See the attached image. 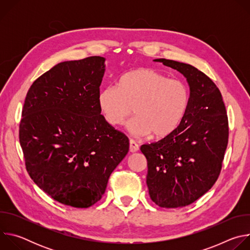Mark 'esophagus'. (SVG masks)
Segmentation results:
<instances>
[{
	"instance_id": "esophagus-1",
	"label": "esophagus",
	"mask_w": 250,
	"mask_h": 250,
	"mask_svg": "<svg viewBox=\"0 0 250 250\" xmlns=\"http://www.w3.org/2000/svg\"><path fill=\"white\" fill-rule=\"evenodd\" d=\"M138 150V145L132 139L129 140V151L130 152H136Z\"/></svg>"
}]
</instances>
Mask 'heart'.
<instances>
[{"instance_id":"1","label":"heart","mask_w":250,"mask_h":250,"mask_svg":"<svg viewBox=\"0 0 250 250\" xmlns=\"http://www.w3.org/2000/svg\"><path fill=\"white\" fill-rule=\"evenodd\" d=\"M189 91L179 79H169L152 68H138L123 75L117 86L104 88L98 97L101 113L112 126L127 124L135 137L171 134L183 121L189 105Z\"/></svg>"}]
</instances>
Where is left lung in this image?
<instances>
[{
  "label": "left lung",
  "instance_id": "left-lung-1",
  "mask_svg": "<svg viewBox=\"0 0 250 250\" xmlns=\"http://www.w3.org/2000/svg\"><path fill=\"white\" fill-rule=\"evenodd\" d=\"M155 61L182 73L190 86L186 115L171 134L142 145L147 159L150 199L161 208L188 206L216 183L229 142V120L221 91L196 67L174 60Z\"/></svg>",
  "mask_w": 250,
  "mask_h": 250
}]
</instances>
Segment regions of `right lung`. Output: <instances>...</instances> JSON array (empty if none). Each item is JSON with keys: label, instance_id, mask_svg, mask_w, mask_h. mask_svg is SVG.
Wrapping results in <instances>:
<instances>
[{"label": "right lung", "instance_id": "right-lung-1", "mask_svg": "<svg viewBox=\"0 0 250 250\" xmlns=\"http://www.w3.org/2000/svg\"><path fill=\"white\" fill-rule=\"evenodd\" d=\"M104 58L55 65L30 86L20 123V144L33 182L55 201L89 208L129 148L122 131L106 124L98 97Z\"/></svg>", "mask_w": 250, "mask_h": 250}]
</instances>
